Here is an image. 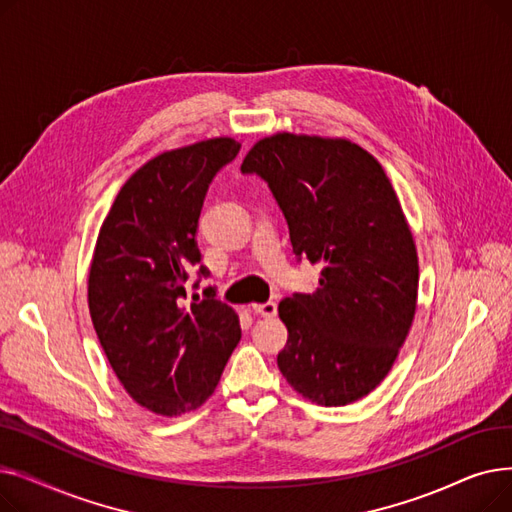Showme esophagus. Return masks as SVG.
I'll return each instance as SVG.
<instances>
[{
  "label": "esophagus",
  "mask_w": 512,
  "mask_h": 512,
  "mask_svg": "<svg viewBox=\"0 0 512 512\" xmlns=\"http://www.w3.org/2000/svg\"><path fill=\"white\" fill-rule=\"evenodd\" d=\"M253 311H255L257 315H261V317H274V315L278 313V305H276L274 301H267V303H263V305H255Z\"/></svg>",
  "instance_id": "34e87169"
}]
</instances>
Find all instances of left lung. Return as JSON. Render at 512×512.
I'll return each instance as SVG.
<instances>
[{
  "instance_id": "obj_1",
  "label": "left lung",
  "mask_w": 512,
  "mask_h": 512,
  "mask_svg": "<svg viewBox=\"0 0 512 512\" xmlns=\"http://www.w3.org/2000/svg\"><path fill=\"white\" fill-rule=\"evenodd\" d=\"M240 170L270 186L297 259L321 265L313 294L278 307L288 328L282 375L321 407L367 396L405 344L419 286L413 234L384 168L351 141L280 132Z\"/></svg>"
}]
</instances>
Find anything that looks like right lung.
I'll use <instances>...</instances> for the list:
<instances>
[{"instance_id": "right-lung-1", "label": "right lung", "mask_w": 512, "mask_h": 512, "mask_svg": "<svg viewBox=\"0 0 512 512\" xmlns=\"http://www.w3.org/2000/svg\"><path fill=\"white\" fill-rule=\"evenodd\" d=\"M238 151L220 137L153 157L124 182L99 230L93 326L120 384L157 415L201 407L240 340L238 317L213 286L191 297L209 276L197 247L207 188Z\"/></svg>"}]
</instances>
